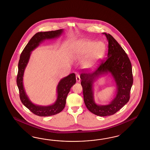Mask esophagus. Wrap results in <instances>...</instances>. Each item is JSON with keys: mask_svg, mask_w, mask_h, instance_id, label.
I'll return each mask as SVG.
<instances>
[{"mask_svg": "<svg viewBox=\"0 0 150 150\" xmlns=\"http://www.w3.org/2000/svg\"><path fill=\"white\" fill-rule=\"evenodd\" d=\"M76 80L77 82L80 81V75L79 74H77L76 75Z\"/></svg>", "mask_w": 150, "mask_h": 150, "instance_id": "1", "label": "esophagus"}]
</instances>
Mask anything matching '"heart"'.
Instances as JSON below:
<instances>
[{"label":"heart","mask_w":150,"mask_h":150,"mask_svg":"<svg viewBox=\"0 0 150 150\" xmlns=\"http://www.w3.org/2000/svg\"><path fill=\"white\" fill-rule=\"evenodd\" d=\"M105 50V45L101 42L84 41L74 48L73 57L75 59H80L87 55L83 62V66L85 68H90L102 58Z\"/></svg>","instance_id":"b5f03b06"}]
</instances>
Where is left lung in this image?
<instances>
[{
  "label": "left lung",
  "mask_w": 150,
  "mask_h": 150,
  "mask_svg": "<svg viewBox=\"0 0 150 150\" xmlns=\"http://www.w3.org/2000/svg\"><path fill=\"white\" fill-rule=\"evenodd\" d=\"M102 33L108 41L107 57L101 60L95 71L81 73L80 79L83 100L87 108L95 115L105 117L113 115L128 102L133 77L132 64L123 48L110 34ZM108 73L112 75L116 82L117 94L109 105H97L93 97V82L99 76Z\"/></svg>",
  "instance_id": "8db88e82"
}]
</instances>
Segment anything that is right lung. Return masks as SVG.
I'll use <instances>...</instances> for the list:
<instances>
[{
  "mask_svg": "<svg viewBox=\"0 0 150 150\" xmlns=\"http://www.w3.org/2000/svg\"><path fill=\"white\" fill-rule=\"evenodd\" d=\"M63 32L62 29L47 32H38L28 42L20 55L18 64V73L16 83L18 87L20 98L26 108L33 113L40 117L51 116L59 113L64 108L66 99L71 87L76 83L74 73L60 80L57 86V98L54 103L48 106H42L33 104L29 100L23 85V76L25 69L27 66L32 50L37 48L40 43L45 40L53 39L60 36Z\"/></svg>",
  "mask_w": 150,
  "mask_h": 150,
  "instance_id": "1",
  "label": "right lung"
}]
</instances>
